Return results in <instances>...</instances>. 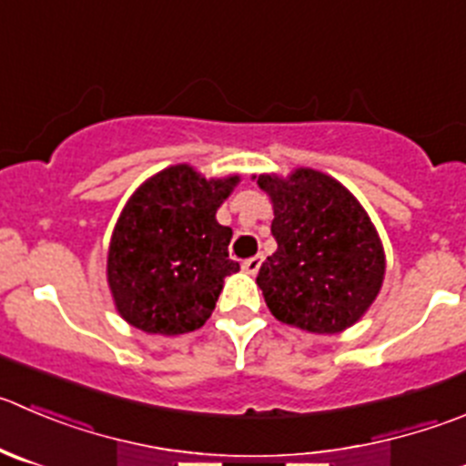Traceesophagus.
I'll return each mask as SVG.
<instances>
[{
    "instance_id": "esophagus-1",
    "label": "esophagus",
    "mask_w": 466,
    "mask_h": 466,
    "mask_svg": "<svg viewBox=\"0 0 466 466\" xmlns=\"http://www.w3.org/2000/svg\"><path fill=\"white\" fill-rule=\"evenodd\" d=\"M260 263H263V256H251V258H247L245 263H242V269L249 274H256L260 269Z\"/></svg>"
}]
</instances>
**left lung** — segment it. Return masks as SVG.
<instances>
[{
	"instance_id": "obj_1",
	"label": "left lung",
	"mask_w": 466,
	"mask_h": 466,
	"mask_svg": "<svg viewBox=\"0 0 466 466\" xmlns=\"http://www.w3.org/2000/svg\"><path fill=\"white\" fill-rule=\"evenodd\" d=\"M274 206L277 251L256 283L277 320L339 334L378 297L384 251L357 198L329 176L297 169L288 180L258 176Z\"/></svg>"
}]
</instances>
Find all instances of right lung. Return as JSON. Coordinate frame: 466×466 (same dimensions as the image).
Wrapping results in <instances>:
<instances>
[{"mask_svg":"<svg viewBox=\"0 0 466 466\" xmlns=\"http://www.w3.org/2000/svg\"><path fill=\"white\" fill-rule=\"evenodd\" d=\"M238 176L206 180L187 167H169L146 180L114 228L107 279L118 313L146 334L194 331L215 311L233 230L215 219Z\"/></svg>","mask_w":466,"mask_h":466,"instance_id":"obj_1","label":"right lung"}]
</instances>
